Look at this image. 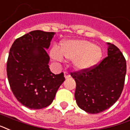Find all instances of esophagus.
<instances>
[{
	"instance_id": "obj_1",
	"label": "esophagus",
	"mask_w": 130,
	"mask_h": 130,
	"mask_svg": "<svg viewBox=\"0 0 130 130\" xmlns=\"http://www.w3.org/2000/svg\"><path fill=\"white\" fill-rule=\"evenodd\" d=\"M64 75H65V78H69L71 77V75L69 74V73L68 72H64Z\"/></svg>"
}]
</instances>
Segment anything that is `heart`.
<instances>
[{"instance_id": "b5f03b06", "label": "heart", "mask_w": 130, "mask_h": 130, "mask_svg": "<svg viewBox=\"0 0 130 130\" xmlns=\"http://www.w3.org/2000/svg\"><path fill=\"white\" fill-rule=\"evenodd\" d=\"M63 55L74 59V66L78 69H87L98 63L102 56V50L86 40H71L62 43L61 50L54 47L51 56L57 61L63 60Z\"/></svg>"}]
</instances>
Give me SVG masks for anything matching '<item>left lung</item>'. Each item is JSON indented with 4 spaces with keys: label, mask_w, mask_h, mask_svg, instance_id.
I'll use <instances>...</instances> for the list:
<instances>
[{
    "label": "left lung",
    "mask_w": 130,
    "mask_h": 130,
    "mask_svg": "<svg viewBox=\"0 0 130 130\" xmlns=\"http://www.w3.org/2000/svg\"><path fill=\"white\" fill-rule=\"evenodd\" d=\"M108 45V56L100 63L71 73L76 81L77 104L88 113H100L111 107L120 98L124 87L125 58L116 45Z\"/></svg>",
    "instance_id": "1"
}]
</instances>
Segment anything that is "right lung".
Segmentation results:
<instances>
[{
    "instance_id": "right-lung-1",
    "label": "right lung",
    "mask_w": 130,
    "mask_h": 130,
    "mask_svg": "<svg viewBox=\"0 0 130 130\" xmlns=\"http://www.w3.org/2000/svg\"><path fill=\"white\" fill-rule=\"evenodd\" d=\"M54 32L33 30L16 39L10 48L7 74L10 87L18 102L30 109H41L52 104L65 81L63 72H50L46 50Z\"/></svg>"
}]
</instances>
